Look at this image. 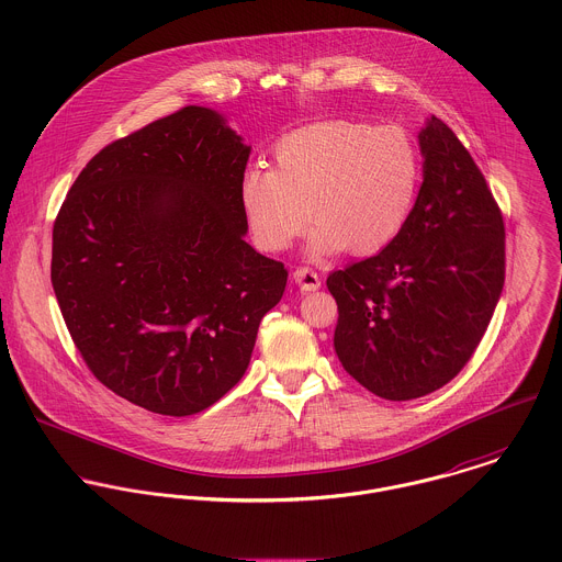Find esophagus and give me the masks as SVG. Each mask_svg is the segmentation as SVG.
I'll return each mask as SVG.
<instances>
[{"mask_svg": "<svg viewBox=\"0 0 562 562\" xmlns=\"http://www.w3.org/2000/svg\"><path fill=\"white\" fill-rule=\"evenodd\" d=\"M292 279H294V283H296L303 292H314V290L321 288V277H318V272H314L312 268H305V266L296 268L294 274H292Z\"/></svg>", "mask_w": 562, "mask_h": 562, "instance_id": "obj_1", "label": "esophagus"}]
</instances>
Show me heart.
Here are the masks:
<instances>
[{
    "instance_id": "obj_1",
    "label": "heart",
    "mask_w": 562,
    "mask_h": 562,
    "mask_svg": "<svg viewBox=\"0 0 562 562\" xmlns=\"http://www.w3.org/2000/svg\"><path fill=\"white\" fill-rule=\"evenodd\" d=\"M274 166L241 177L240 203L255 241L279 252L316 223L310 255H368L404 227L419 179L408 136L396 127L326 121L285 134ZM311 210H306V205Z\"/></svg>"
}]
</instances>
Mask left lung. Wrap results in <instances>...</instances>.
<instances>
[{
    "label": "left lung",
    "mask_w": 562,
    "mask_h": 562,
    "mask_svg": "<svg viewBox=\"0 0 562 562\" xmlns=\"http://www.w3.org/2000/svg\"><path fill=\"white\" fill-rule=\"evenodd\" d=\"M424 181L401 234L335 270V352L385 401L422 398L472 359L504 288V221L470 151L437 116L419 132Z\"/></svg>",
    "instance_id": "1"
}]
</instances>
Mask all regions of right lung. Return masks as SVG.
Listing matches in <instances>:
<instances>
[{
  "label": "right lung",
  "instance_id": "obj_1",
  "mask_svg": "<svg viewBox=\"0 0 562 562\" xmlns=\"http://www.w3.org/2000/svg\"><path fill=\"white\" fill-rule=\"evenodd\" d=\"M250 147L201 105L114 140L54 223L52 285L90 372L151 413L183 417L244 376L288 270L244 241Z\"/></svg>",
  "mask_w": 562,
  "mask_h": 562
}]
</instances>
